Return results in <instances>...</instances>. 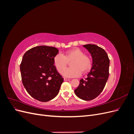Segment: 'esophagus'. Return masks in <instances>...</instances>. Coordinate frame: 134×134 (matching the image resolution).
Instances as JSON below:
<instances>
[{"label": "esophagus", "instance_id": "1", "mask_svg": "<svg viewBox=\"0 0 134 134\" xmlns=\"http://www.w3.org/2000/svg\"><path fill=\"white\" fill-rule=\"evenodd\" d=\"M64 81H69V80H70L69 79L66 78H64Z\"/></svg>", "mask_w": 134, "mask_h": 134}]
</instances>
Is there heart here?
I'll list each match as a JSON object with an SVG mask.
<instances>
[{"instance_id": "b5f03b06", "label": "heart", "mask_w": 134, "mask_h": 134, "mask_svg": "<svg viewBox=\"0 0 134 134\" xmlns=\"http://www.w3.org/2000/svg\"><path fill=\"white\" fill-rule=\"evenodd\" d=\"M69 62L71 67L64 70ZM53 63L57 71L59 72L62 71V74L66 77L79 76L81 72L83 74H86L92 66L90 56L84 54V51L78 47L67 50L64 55H56L53 59Z\"/></svg>"}]
</instances>
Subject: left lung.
<instances>
[{
    "label": "left lung",
    "instance_id": "left-lung-1",
    "mask_svg": "<svg viewBox=\"0 0 134 134\" xmlns=\"http://www.w3.org/2000/svg\"><path fill=\"white\" fill-rule=\"evenodd\" d=\"M93 59L91 70L87 78L80 80L79 86L74 90L75 94L84 100H91L102 92L109 76V59L104 49L95 44L83 45Z\"/></svg>",
    "mask_w": 134,
    "mask_h": 134
}]
</instances>
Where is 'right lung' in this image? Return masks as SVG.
Masks as SVG:
<instances>
[{
  "label": "right lung",
  "instance_id": "1",
  "mask_svg": "<svg viewBox=\"0 0 134 134\" xmlns=\"http://www.w3.org/2000/svg\"><path fill=\"white\" fill-rule=\"evenodd\" d=\"M59 50L54 47L38 46L24 54L20 65L22 83L31 97L47 102L58 95L64 78L53 63Z\"/></svg>",
  "mask_w": 134,
  "mask_h": 134
}]
</instances>
